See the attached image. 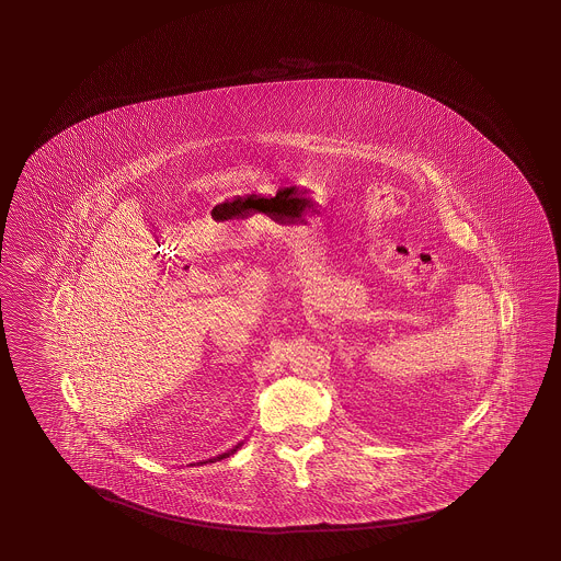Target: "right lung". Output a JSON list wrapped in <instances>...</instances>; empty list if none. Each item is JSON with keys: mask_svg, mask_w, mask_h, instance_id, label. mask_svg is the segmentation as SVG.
Listing matches in <instances>:
<instances>
[{"mask_svg": "<svg viewBox=\"0 0 561 561\" xmlns=\"http://www.w3.org/2000/svg\"><path fill=\"white\" fill-rule=\"evenodd\" d=\"M240 447H242V443H239V445H234V447H232L230 451H227V454L218 455V457H215V459H208V461H204V463H215V461H220V459H227V457H230V455L237 454Z\"/></svg>", "mask_w": 561, "mask_h": 561, "instance_id": "obj_1", "label": "right lung"}]
</instances>
